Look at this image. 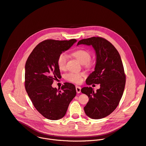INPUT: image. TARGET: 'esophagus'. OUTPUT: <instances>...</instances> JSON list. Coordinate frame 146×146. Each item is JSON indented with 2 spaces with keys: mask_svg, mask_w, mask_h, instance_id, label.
<instances>
[{
  "mask_svg": "<svg viewBox=\"0 0 146 146\" xmlns=\"http://www.w3.org/2000/svg\"><path fill=\"white\" fill-rule=\"evenodd\" d=\"M76 92H77V93L79 94V93H80V92H81V88L80 86H76Z\"/></svg>",
  "mask_w": 146,
  "mask_h": 146,
  "instance_id": "esophagus-1",
  "label": "esophagus"
}]
</instances>
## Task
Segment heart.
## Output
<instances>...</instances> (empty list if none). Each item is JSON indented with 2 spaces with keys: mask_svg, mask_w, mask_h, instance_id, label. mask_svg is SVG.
Here are the masks:
<instances>
[{
  "mask_svg": "<svg viewBox=\"0 0 146 146\" xmlns=\"http://www.w3.org/2000/svg\"><path fill=\"white\" fill-rule=\"evenodd\" d=\"M72 55L85 66L90 68L92 66V63L90 60L91 58V53L86 50L79 49L73 51ZM68 57L66 52H62L58 56L57 59V64L60 70H64L66 67ZM85 75L83 72L68 73L65 76V79L68 82L79 84L83 80V77Z\"/></svg>",
  "mask_w": 146,
  "mask_h": 146,
  "instance_id": "b5f03b06",
  "label": "heart"
}]
</instances>
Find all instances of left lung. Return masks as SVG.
Masks as SVG:
<instances>
[{
	"label": "left lung",
	"instance_id": "left-lung-1",
	"mask_svg": "<svg viewBox=\"0 0 146 146\" xmlns=\"http://www.w3.org/2000/svg\"><path fill=\"white\" fill-rule=\"evenodd\" d=\"M92 45L96 54L95 71L86 79V84H100L94 92L91 87H84L82 93L89 100L84 107L85 113L92 119H101L110 115L118 106L125 88V74L119 54L108 40L93 36L80 40L78 45Z\"/></svg>",
	"mask_w": 146,
	"mask_h": 146
}]
</instances>
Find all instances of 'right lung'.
Masks as SVG:
<instances>
[{
	"label": "right lung",
	"instance_id": "right-lung-1",
	"mask_svg": "<svg viewBox=\"0 0 146 146\" xmlns=\"http://www.w3.org/2000/svg\"><path fill=\"white\" fill-rule=\"evenodd\" d=\"M76 41L75 39L44 40L36 46L27 60L26 91L36 110L48 119L63 118L76 95L75 86L72 83H64L61 90L51 86L54 80L61 78L57 64L58 56Z\"/></svg>",
	"mask_w": 146,
	"mask_h": 146
}]
</instances>
